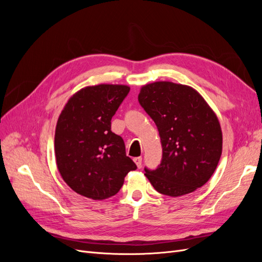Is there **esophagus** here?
I'll return each mask as SVG.
<instances>
[{
  "mask_svg": "<svg viewBox=\"0 0 262 262\" xmlns=\"http://www.w3.org/2000/svg\"><path fill=\"white\" fill-rule=\"evenodd\" d=\"M133 161H134V163L137 164L138 168H141V167H142V157H136Z\"/></svg>",
  "mask_w": 262,
  "mask_h": 262,
  "instance_id": "esophagus-1",
  "label": "esophagus"
}]
</instances>
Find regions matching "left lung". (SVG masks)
Wrapping results in <instances>:
<instances>
[{"label":"left lung","instance_id":"8db88e82","mask_svg":"<svg viewBox=\"0 0 262 262\" xmlns=\"http://www.w3.org/2000/svg\"><path fill=\"white\" fill-rule=\"evenodd\" d=\"M139 102L161 137V164L144 168L156 191L180 196L207 184L223 144L219 119L207 101L190 86L155 82L142 87Z\"/></svg>","mask_w":262,"mask_h":262}]
</instances>
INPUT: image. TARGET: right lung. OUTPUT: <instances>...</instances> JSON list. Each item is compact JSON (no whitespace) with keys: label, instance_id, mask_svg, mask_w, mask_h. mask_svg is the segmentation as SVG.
<instances>
[{"label":"right lung","instance_id":"1","mask_svg":"<svg viewBox=\"0 0 262 262\" xmlns=\"http://www.w3.org/2000/svg\"><path fill=\"white\" fill-rule=\"evenodd\" d=\"M130 92L126 85L99 84L75 93L59 116L54 153L60 175L76 193L104 200L118 193L137 165L112 131V118Z\"/></svg>","mask_w":262,"mask_h":262}]
</instances>
